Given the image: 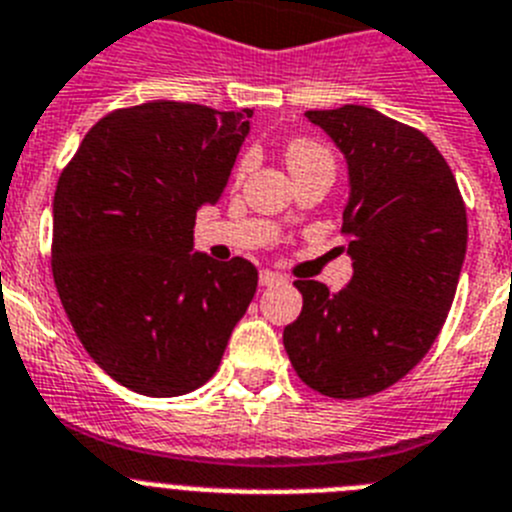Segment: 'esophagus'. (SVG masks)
I'll return each instance as SVG.
<instances>
[{
    "label": "esophagus",
    "mask_w": 512,
    "mask_h": 512,
    "mask_svg": "<svg viewBox=\"0 0 512 512\" xmlns=\"http://www.w3.org/2000/svg\"><path fill=\"white\" fill-rule=\"evenodd\" d=\"M275 283H283L281 273H275V270H260V286H275Z\"/></svg>",
    "instance_id": "obj_1"
}]
</instances>
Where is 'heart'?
<instances>
[{
    "instance_id": "heart-1",
    "label": "heart",
    "mask_w": 512,
    "mask_h": 512,
    "mask_svg": "<svg viewBox=\"0 0 512 512\" xmlns=\"http://www.w3.org/2000/svg\"><path fill=\"white\" fill-rule=\"evenodd\" d=\"M286 164L288 170H304V167H311V164H330L332 167V151L324 144L314 139H306V136H296L286 144ZM247 162L239 164L237 172H244Z\"/></svg>"
}]
</instances>
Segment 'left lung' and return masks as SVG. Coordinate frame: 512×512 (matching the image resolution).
<instances>
[{"instance_id":"obj_1","label":"left lung","mask_w":512,"mask_h":512,"mask_svg":"<svg viewBox=\"0 0 512 512\" xmlns=\"http://www.w3.org/2000/svg\"><path fill=\"white\" fill-rule=\"evenodd\" d=\"M306 118L348 159L340 231L353 278L337 293L293 281L304 306L283 345L306 386L363 399L407 376L441 332L466 255V206L443 154L417 128L363 105Z\"/></svg>"}]
</instances>
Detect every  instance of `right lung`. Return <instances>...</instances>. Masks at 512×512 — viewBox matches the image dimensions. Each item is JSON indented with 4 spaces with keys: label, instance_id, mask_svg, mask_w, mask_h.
I'll return each instance as SVG.
<instances>
[{
    "label": "right lung",
    "instance_id": "1",
    "mask_svg": "<svg viewBox=\"0 0 512 512\" xmlns=\"http://www.w3.org/2000/svg\"><path fill=\"white\" fill-rule=\"evenodd\" d=\"M252 110L154 100L95 123L53 193V283L92 361L146 397L211 379L257 288L244 257L193 250L195 213L216 206Z\"/></svg>",
    "mask_w": 512,
    "mask_h": 512
}]
</instances>
